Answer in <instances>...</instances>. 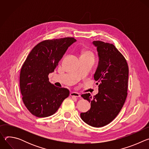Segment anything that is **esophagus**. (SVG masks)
Returning <instances> with one entry per match:
<instances>
[{
    "label": "esophagus",
    "instance_id": "34e87169",
    "mask_svg": "<svg viewBox=\"0 0 149 149\" xmlns=\"http://www.w3.org/2000/svg\"><path fill=\"white\" fill-rule=\"evenodd\" d=\"M70 95L71 97H80V94L77 92H71L70 93Z\"/></svg>",
    "mask_w": 149,
    "mask_h": 149
}]
</instances>
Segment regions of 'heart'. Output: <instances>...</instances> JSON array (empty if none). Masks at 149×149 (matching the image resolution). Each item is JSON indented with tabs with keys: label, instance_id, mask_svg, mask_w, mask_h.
Listing matches in <instances>:
<instances>
[{
	"label": "heart",
	"instance_id": "b5f03b06",
	"mask_svg": "<svg viewBox=\"0 0 149 149\" xmlns=\"http://www.w3.org/2000/svg\"><path fill=\"white\" fill-rule=\"evenodd\" d=\"M82 56H88V57H93V55L92 54L91 52L89 51H86L82 52Z\"/></svg>",
	"mask_w": 149,
	"mask_h": 149
}]
</instances>
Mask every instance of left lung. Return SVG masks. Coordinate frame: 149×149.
<instances>
[{
    "label": "left lung",
    "instance_id": "obj_1",
    "mask_svg": "<svg viewBox=\"0 0 149 149\" xmlns=\"http://www.w3.org/2000/svg\"><path fill=\"white\" fill-rule=\"evenodd\" d=\"M98 64L94 75L98 85V93L81 97L91 102L90 109L81 113V119L87 124L101 127L109 124L118 114L125 102L128 87L129 67L123 55L116 47L109 43L96 40Z\"/></svg>",
    "mask_w": 149,
    "mask_h": 149
}]
</instances>
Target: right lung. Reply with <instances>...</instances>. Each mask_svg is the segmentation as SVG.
I'll use <instances>...</instances> for the list:
<instances>
[{"label": "right lung", "instance_id": "obj_1", "mask_svg": "<svg viewBox=\"0 0 149 149\" xmlns=\"http://www.w3.org/2000/svg\"><path fill=\"white\" fill-rule=\"evenodd\" d=\"M76 41L69 37L42 41L27 56L20 73V89L25 105L33 116L53 115L69 96L70 91L52 84L48 75L54 71L68 47Z\"/></svg>", "mask_w": 149, "mask_h": 149}]
</instances>
